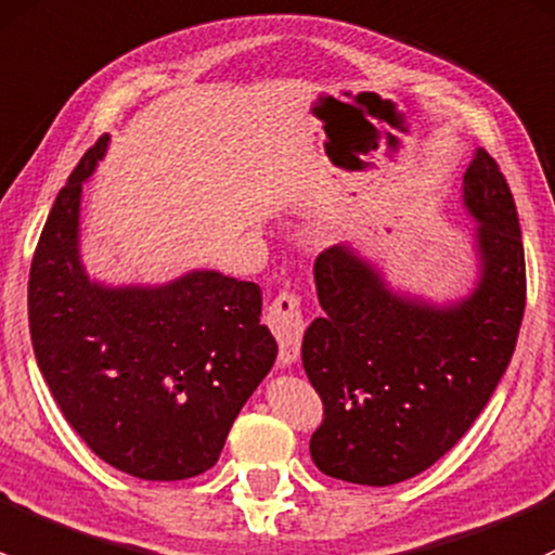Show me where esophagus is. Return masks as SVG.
<instances>
[{
  "label": "esophagus",
  "instance_id": "esophagus-1",
  "mask_svg": "<svg viewBox=\"0 0 555 555\" xmlns=\"http://www.w3.org/2000/svg\"><path fill=\"white\" fill-rule=\"evenodd\" d=\"M267 325L275 334L280 345V363H294L299 358L301 336H305V312H301V296L296 291H283L267 307Z\"/></svg>",
  "mask_w": 555,
  "mask_h": 555
}]
</instances>
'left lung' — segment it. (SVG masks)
<instances>
[{"mask_svg":"<svg viewBox=\"0 0 555 555\" xmlns=\"http://www.w3.org/2000/svg\"><path fill=\"white\" fill-rule=\"evenodd\" d=\"M465 205L481 221V280L451 307L390 294L345 245L318 256L325 315L305 331L301 363L323 401L310 454L325 476L363 487L414 478L454 449L500 385L527 307V264L511 186L487 152L467 168Z\"/></svg>","mask_w":555,"mask_h":555,"instance_id":"8db88e82","label":"left lung"}]
</instances>
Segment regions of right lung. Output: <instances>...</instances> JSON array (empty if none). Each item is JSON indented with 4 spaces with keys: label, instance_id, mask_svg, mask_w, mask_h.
Segmentation results:
<instances>
[{
    "label": "right lung",
    "instance_id": "add662e5",
    "mask_svg": "<svg viewBox=\"0 0 555 555\" xmlns=\"http://www.w3.org/2000/svg\"><path fill=\"white\" fill-rule=\"evenodd\" d=\"M101 135L55 197L28 272L39 371L90 451L144 481L210 470L232 422L278 358L261 288L219 272L163 288H104L79 264L82 181Z\"/></svg>",
    "mask_w": 555,
    "mask_h": 555
}]
</instances>
